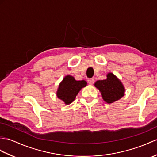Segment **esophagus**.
I'll list each match as a JSON object with an SVG mask.
<instances>
[{
    "label": "esophagus",
    "mask_w": 157,
    "mask_h": 157,
    "mask_svg": "<svg viewBox=\"0 0 157 157\" xmlns=\"http://www.w3.org/2000/svg\"><path fill=\"white\" fill-rule=\"evenodd\" d=\"M87 81H88V83H90V84H93L94 82V79L93 78H90V79H88Z\"/></svg>",
    "instance_id": "1"
}]
</instances>
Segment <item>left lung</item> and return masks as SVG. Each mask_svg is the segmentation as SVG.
<instances>
[{"label": "left lung", "mask_w": 157, "mask_h": 157, "mask_svg": "<svg viewBox=\"0 0 157 157\" xmlns=\"http://www.w3.org/2000/svg\"><path fill=\"white\" fill-rule=\"evenodd\" d=\"M94 85L101 92L104 100L108 104L120 99L124 94V87L112 73L107 75V79L98 80Z\"/></svg>", "instance_id": "left-lung-1"}]
</instances>
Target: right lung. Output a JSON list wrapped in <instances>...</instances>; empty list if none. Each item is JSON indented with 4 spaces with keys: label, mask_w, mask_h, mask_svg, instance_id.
I'll use <instances>...</instances> for the list:
<instances>
[{
    "label": "right lung",
    "mask_w": 157,
    "mask_h": 157,
    "mask_svg": "<svg viewBox=\"0 0 157 157\" xmlns=\"http://www.w3.org/2000/svg\"><path fill=\"white\" fill-rule=\"evenodd\" d=\"M86 85L87 83L84 80L76 81L72 76L67 75L59 84L57 96L65 104H70L75 100L80 90Z\"/></svg>",
    "instance_id": "obj_1"
}]
</instances>
